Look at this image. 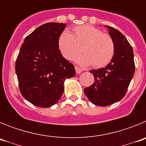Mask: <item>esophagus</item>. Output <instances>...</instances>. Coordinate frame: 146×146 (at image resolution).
<instances>
[{"mask_svg": "<svg viewBox=\"0 0 146 146\" xmlns=\"http://www.w3.org/2000/svg\"><path fill=\"white\" fill-rule=\"evenodd\" d=\"M75 71H76V73H77V74H80L81 72H82L83 70H82L81 68H80V67L75 66Z\"/></svg>", "mask_w": 146, "mask_h": 146, "instance_id": "obj_1", "label": "esophagus"}]
</instances>
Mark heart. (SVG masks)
<instances>
[{
  "mask_svg": "<svg viewBox=\"0 0 146 146\" xmlns=\"http://www.w3.org/2000/svg\"><path fill=\"white\" fill-rule=\"evenodd\" d=\"M58 47L66 60L77 58L81 65L102 68L111 61L115 54V44L109 34L91 25L76 26L70 33L64 31L58 38Z\"/></svg>",
  "mask_w": 146,
  "mask_h": 146,
  "instance_id": "obj_1",
  "label": "heart"
}]
</instances>
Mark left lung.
<instances>
[{
  "instance_id": "left-lung-1",
  "label": "left lung",
  "mask_w": 146,
  "mask_h": 146,
  "mask_svg": "<svg viewBox=\"0 0 146 146\" xmlns=\"http://www.w3.org/2000/svg\"><path fill=\"white\" fill-rule=\"evenodd\" d=\"M106 27L115 44L114 56L104 68L90 71L94 76V82L84 89L91 102L102 107L123 99L135 69L133 50L126 37L115 28Z\"/></svg>"
}]
</instances>
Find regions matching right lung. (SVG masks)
Wrapping results in <instances>:
<instances>
[{"mask_svg": "<svg viewBox=\"0 0 146 146\" xmlns=\"http://www.w3.org/2000/svg\"><path fill=\"white\" fill-rule=\"evenodd\" d=\"M65 28V23H45L28 35L20 47L15 64L20 91L35 106L49 108L57 103L64 81L75 75L74 65L58 47Z\"/></svg>", "mask_w": 146, "mask_h": 146, "instance_id": "1", "label": "right lung"}]
</instances>
